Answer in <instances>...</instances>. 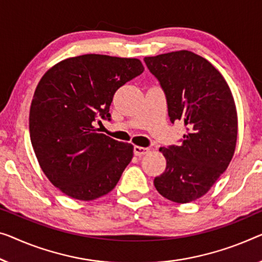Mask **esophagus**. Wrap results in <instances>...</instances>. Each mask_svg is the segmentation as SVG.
<instances>
[{"label": "esophagus", "instance_id": "esophagus-1", "mask_svg": "<svg viewBox=\"0 0 262 262\" xmlns=\"http://www.w3.org/2000/svg\"><path fill=\"white\" fill-rule=\"evenodd\" d=\"M133 151H134V154H135L136 156H142V155L147 154L148 151H149V148H144V147L135 146L134 149H133Z\"/></svg>", "mask_w": 262, "mask_h": 262}]
</instances>
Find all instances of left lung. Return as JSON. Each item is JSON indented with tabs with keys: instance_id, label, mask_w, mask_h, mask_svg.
<instances>
[{
	"instance_id": "left-lung-1",
	"label": "left lung",
	"mask_w": 262,
	"mask_h": 262,
	"mask_svg": "<svg viewBox=\"0 0 262 262\" xmlns=\"http://www.w3.org/2000/svg\"><path fill=\"white\" fill-rule=\"evenodd\" d=\"M166 95L170 122L187 133L161 147L166 170L154 179L163 198L187 204L201 198L227 169L235 150L237 115L227 82L213 64L188 50L143 58Z\"/></svg>"
}]
</instances>
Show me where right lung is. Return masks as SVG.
Wrapping results in <instances>:
<instances>
[{
	"label": "right lung",
	"mask_w": 262,
	"mask_h": 262,
	"mask_svg": "<svg viewBox=\"0 0 262 262\" xmlns=\"http://www.w3.org/2000/svg\"><path fill=\"white\" fill-rule=\"evenodd\" d=\"M138 58L87 54L58 62L38 82L29 113L33 149L62 193L91 201L108 194L132 161L133 146L99 134L115 92L143 73Z\"/></svg>",
	"instance_id": "obj_1"
}]
</instances>
